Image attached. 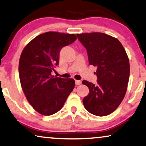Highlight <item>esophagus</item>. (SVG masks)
I'll list each match as a JSON object with an SVG mask.
<instances>
[{"instance_id": "1", "label": "esophagus", "mask_w": 146, "mask_h": 146, "mask_svg": "<svg viewBox=\"0 0 146 146\" xmlns=\"http://www.w3.org/2000/svg\"><path fill=\"white\" fill-rule=\"evenodd\" d=\"M75 83H76V85H80L81 84V81L80 80H75Z\"/></svg>"}]
</instances>
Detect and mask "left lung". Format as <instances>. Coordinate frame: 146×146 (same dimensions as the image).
<instances>
[{"mask_svg":"<svg viewBox=\"0 0 146 146\" xmlns=\"http://www.w3.org/2000/svg\"><path fill=\"white\" fill-rule=\"evenodd\" d=\"M87 50L90 65L97 67V83L83 80L89 88L84 98L86 110L92 114L105 116L115 111L126 93L129 62L124 48L117 38L106 34H77Z\"/></svg>","mask_w":146,"mask_h":146,"instance_id":"1","label":"left lung"}]
</instances>
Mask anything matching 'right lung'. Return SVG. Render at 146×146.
<instances>
[{"label": "right lung", "mask_w": 146, "mask_h": 146, "mask_svg": "<svg viewBox=\"0 0 146 146\" xmlns=\"http://www.w3.org/2000/svg\"><path fill=\"white\" fill-rule=\"evenodd\" d=\"M74 34L48 32L37 36L25 47L19 65L23 90L38 112L50 115L62 108L75 81L52 76L59 64L60 52L76 40Z\"/></svg>", "instance_id": "1"}]
</instances>
